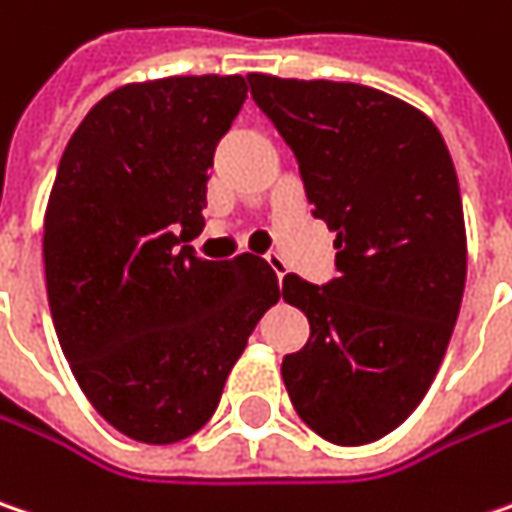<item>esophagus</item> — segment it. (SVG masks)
Masks as SVG:
<instances>
[{"label": "esophagus", "mask_w": 512, "mask_h": 512, "mask_svg": "<svg viewBox=\"0 0 512 512\" xmlns=\"http://www.w3.org/2000/svg\"><path fill=\"white\" fill-rule=\"evenodd\" d=\"M266 263L272 266V272L278 275V281H284L286 275V260L281 255H266Z\"/></svg>", "instance_id": "obj_1"}]
</instances>
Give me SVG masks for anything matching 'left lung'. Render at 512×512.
Masks as SVG:
<instances>
[{
  "label": "left lung",
  "instance_id": "8db88e82",
  "mask_svg": "<svg viewBox=\"0 0 512 512\" xmlns=\"http://www.w3.org/2000/svg\"><path fill=\"white\" fill-rule=\"evenodd\" d=\"M246 80L339 249L330 284L284 278V301L310 321L307 345L284 356V385L316 435L362 446L420 406L452 339L466 284L458 173L435 124L394 95Z\"/></svg>",
  "mask_w": 512,
  "mask_h": 512
}]
</instances>
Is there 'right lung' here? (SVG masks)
Returning <instances> with one entry per match:
<instances>
[{"instance_id": "add662e5", "label": "right lung", "mask_w": 512, "mask_h": 512, "mask_svg": "<svg viewBox=\"0 0 512 512\" xmlns=\"http://www.w3.org/2000/svg\"><path fill=\"white\" fill-rule=\"evenodd\" d=\"M246 77L127 83L89 109L48 196L43 260L60 347L121 435L176 443L223 397L260 316L281 298L255 255L202 260L205 182Z\"/></svg>"}]
</instances>
